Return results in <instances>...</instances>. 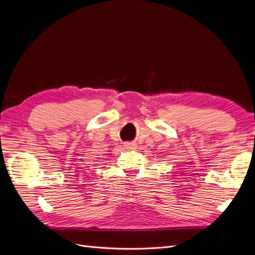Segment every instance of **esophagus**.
Wrapping results in <instances>:
<instances>
[{"mask_svg":"<svg viewBox=\"0 0 255 255\" xmlns=\"http://www.w3.org/2000/svg\"><path fill=\"white\" fill-rule=\"evenodd\" d=\"M123 146L126 147L127 149H134V148H135V144H133V142H129V141L124 142Z\"/></svg>","mask_w":255,"mask_h":255,"instance_id":"1","label":"esophagus"}]
</instances>
